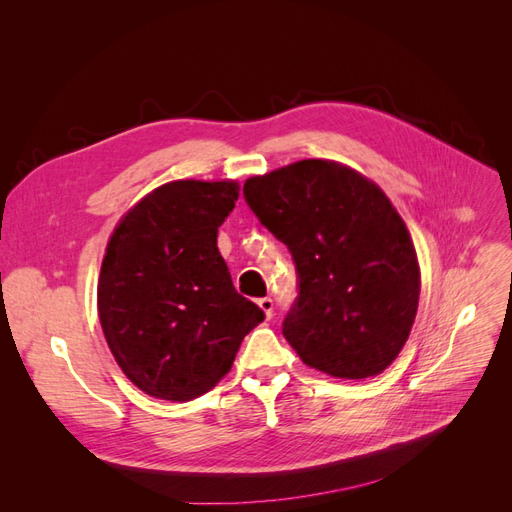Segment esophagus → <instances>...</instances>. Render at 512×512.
Wrapping results in <instances>:
<instances>
[{
    "mask_svg": "<svg viewBox=\"0 0 512 512\" xmlns=\"http://www.w3.org/2000/svg\"><path fill=\"white\" fill-rule=\"evenodd\" d=\"M258 307L262 309V312H265V316H267V318H271V316H273V299H271V297H262V299H258Z\"/></svg>",
    "mask_w": 512,
    "mask_h": 512,
    "instance_id": "34e87169",
    "label": "esophagus"
}]
</instances>
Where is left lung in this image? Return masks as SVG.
I'll return each mask as SVG.
<instances>
[{
	"label": "left lung",
	"instance_id": "8db88e82",
	"mask_svg": "<svg viewBox=\"0 0 512 512\" xmlns=\"http://www.w3.org/2000/svg\"><path fill=\"white\" fill-rule=\"evenodd\" d=\"M243 196L297 267L282 333L301 361L333 378L382 374L408 342L421 294L414 243L391 200L331 160L247 179Z\"/></svg>",
	"mask_w": 512,
	"mask_h": 512
}]
</instances>
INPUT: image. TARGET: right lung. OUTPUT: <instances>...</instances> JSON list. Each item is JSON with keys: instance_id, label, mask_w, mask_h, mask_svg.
<instances>
[{"instance_id": "1", "label": "right lung", "mask_w": 512, "mask_h": 512, "mask_svg": "<svg viewBox=\"0 0 512 512\" xmlns=\"http://www.w3.org/2000/svg\"><path fill=\"white\" fill-rule=\"evenodd\" d=\"M237 181H170L117 224L98 280V314L117 365L168 401L211 391L265 312L235 290L218 228Z\"/></svg>"}]
</instances>
